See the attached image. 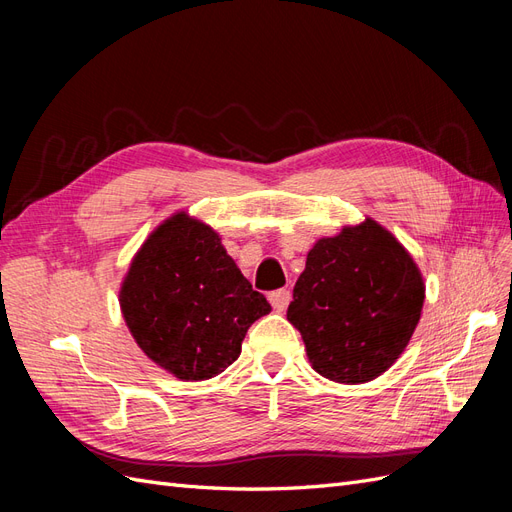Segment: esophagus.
Listing matches in <instances>:
<instances>
[{"label": "esophagus", "instance_id": "esophagus-1", "mask_svg": "<svg viewBox=\"0 0 512 512\" xmlns=\"http://www.w3.org/2000/svg\"><path fill=\"white\" fill-rule=\"evenodd\" d=\"M290 299H292V294H290V290H286V288L269 292V301H271L275 312H284V309H286L288 303H290Z\"/></svg>", "mask_w": 512, "mask_h": 512}]
</instances>
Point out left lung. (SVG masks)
<instances>
[{"mask_svg":"<svg viewBox=\"0 0 512 512\" xmlns=\"http://www.w3.org/2000/svg\"><path fill=\"white\" fill-rule=\"evenodd\" d=\"M423 301V277L410 254L367 220L314 245L286 316L320 376L359 384L399 359Z\"/></svg>","mask_w":512,"mask_h":512,"instance_id":"left-lung-1","label":"left lung"}]
</instances>
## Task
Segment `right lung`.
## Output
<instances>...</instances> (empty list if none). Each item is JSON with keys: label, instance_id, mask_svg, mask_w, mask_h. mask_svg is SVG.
I'll return each mask as SVG.
<instances>
[{"label": "right lung", "instance_id": "obj_1", "mask_svg": "<svg viewBox=\"0 0 512 512\" xmlns=\"http://www.w3.org/2000/svg\"><path fill=\"white\" fill-rule=\"evenodd\" d=\"M121 312L151 361L181 380H209L239 359L247 329L271 305L241 275L218 232L177 213L134 256Z\"/></svg>", "mask_w": 512, "mask_h": 512}]
</instances>
